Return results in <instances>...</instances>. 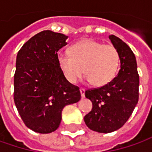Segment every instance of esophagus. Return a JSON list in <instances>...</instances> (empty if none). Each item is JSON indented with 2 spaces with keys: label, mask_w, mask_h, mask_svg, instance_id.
Wrapping results in <instances>:
<instances>
[{
  "label": "esophagus",
  "mask_w": 152,
  "mask_h": 152,
  "mask_svg": "<svg viewBox=\"0 0 152 152\" xmlns=\"http://www.w3.org/2000/svg\"><path fill=\"white\" fill-rule=\"evenodd\" d=\"M80 94H81V96L85 97V89L84 88H80Z\"/></svg>",
  "instance_id": "34e87169"
}]
</instances>
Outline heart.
Listing matches in <instances>:
<instances>
[{
  "label": "heart",
  "mask_w": 152,
  "mask_h": 152,
  "mask_svg": "<svg viewBox=\"0 0 152 152\" xmlns=\"http://www.w3.org/2000/svg\"><path fill=\"white\" fill-rule=\"evenodd\" d=\"M57 63L69 83H77L85 70L88 82L102 86L114 78L119 64V54L112 45L85 39L72 45L70 53L59 52Z\"/></svg>",
  "instance_id": "b5f03b06"
}]
</instances>
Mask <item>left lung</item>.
Wrapping results in <instances>:
<instances>
[{"label":"left lung","mask_w":152,"mask_h":152,"mask_svg":"<svg viewBox=\"0 0 152 152\" xmlns=\"http://www.w3.org/2000/svg\"><path fill=\"white\" fill-rule=\"evenodd\" d=\"M109 39L119 54V72L107 85L85 91V97L93 105L85 116V124L99 133H111L123 127L139 101L140 77L135 56L121 39L113 34Z\"/></svg>","instance_id":"left-lung-1"}]
</instances>
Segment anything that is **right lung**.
I'll return each instance as SVG.
<instances>
[{"instance_id": "obj_1", "label": "right lung", "mask_w": 152, "mask_h": 152, "mask_svg": "<svg viewBox=\"0 0 152 152\" xmlns=\"http://www.w3.org/2000/svg\"><path fill=\"white\" fill-rule=\"evenodd\" d=\"M63 34L44 30L22 46L16 61L14 102L24 124L39 134L57 129L61 111L81 99L79 88L65 79L57 51L67 45Z\"/></svg>"}]
</instances>
